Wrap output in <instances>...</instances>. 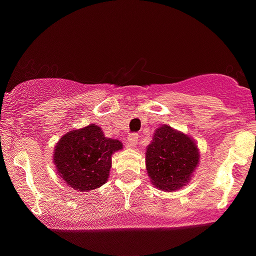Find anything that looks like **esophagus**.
<instances>
[{
    "label": "esophagus",
    "instance_id": "obj_1",
    "mask_svg": "<svg viewBox=\"0 0 256 256\" xmlns=\"http://www.w3.org/2000/svg\"><path fill=\"white\" fill-rule=\"evenodd\" d=\"M138 144V134H132L128 137V146L130 148H134Z\"/></svg>",
    "mask_w": 256,
    "mask_h": 256
}]
</instances>
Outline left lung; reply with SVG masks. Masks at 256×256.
<instances>
[{
  "label": "left lung",
  "instance_id": "obj_1",
  "mask_svg": "<svg viewBox=\"0 0 256 256\" xmlns=\"http://www.w3.org/2000/svg\"><path fill=\"white\" fill-rule=\"evenodd\" d=\"M146 172L152 184L165 192L185 186L198 165V146L189 136L162 125L146 152Z\"/></svg>",
  "mask_w": 256,
  "mask_h": 256
}]
</instances>
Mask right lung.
<instances>
[{
    "label": "right lung",
    "mask_w": 256,
    "mask_h": 256,
    "mask_svg": "<svg viewBox=\"0 0 256 256\" xmlns=\"http://www.w3.org/2000/svg\"><path fill=\"white\" fill-rule=\"evenodd\" d=\"M122 148L120 140L104 137L101 128L91 124L64 134L52 158L67 185L79 192H89L107 182L112 154Z\"/></svg>",
    "instance_id": "right-lung-1"
}]
</instances>
